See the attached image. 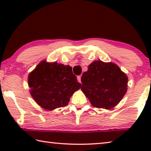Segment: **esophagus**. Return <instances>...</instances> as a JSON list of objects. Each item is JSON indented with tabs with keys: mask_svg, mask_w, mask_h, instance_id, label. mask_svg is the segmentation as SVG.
Returning a JSON list of instances; mask_svg holds the SVG:
<instances>
[{
	"mask_svg": "<svg viewBox=\"0 0 151 151\" xmlns=\"http://www.w3.org/2000/svg\"><path fill=\"white\" fill-rule=\"evenodd\" d=\"M77 80H78V83H81V76H77Z\"/></svg>",
	"mask_w": 151,
	"mask_h": 151,
	"instance_id": "1",
	"label": "esophagus"
}]
</instances>
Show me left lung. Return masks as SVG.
<instances>
[{"label":"left lung","mask_w":151,"mask_h":151,"mask_svg":"<svg viewBox=\"0 0 151 151\" xmlns=\"http://www.w3.org/2000/svg\"><path fill=\"white\" fill-rule=\"evenodd\" d=\"M81 90L92 106L111 109L119 103L127 91L128 77L112 63L93 61L81 77Z\"/></svg>","instance_id":"obj_1"}]
</instances>
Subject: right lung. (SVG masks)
Segmentation results:
<instances>
[{
	"mask_svg": "<svg viewBox=\"0 0 151 151\" xmlns=\"http://www.w3.org/2000/svg\"><path fill=\"white\" fill-rule=\"evenodd\" d=\"M28 83L36 103L47 111L67 105L71 96L81 87L71 66L46 60L29 74Z\"/></svg>",
	"mask_w": 151,
	"mask_h": 151,
	"instance_id": "obj_1",
	"label": "right lung"
}]
</instances>
